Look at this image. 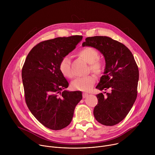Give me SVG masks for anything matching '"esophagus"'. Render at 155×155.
I'll use <instances>...</instances> for the list:
<instances>
[{
    "mask_svg": "<svg viewBox=\"0 0 155 155\" xmlns=\"http://www.w3.org/2000/svg\"><path fill=\"white\" fill-rule=\"evenodd\" d=\"M82 95H83V98H86L88 96V94L86 93H83Z\"/></svg>",
    "mask_w": 155,
    "mask_h": 155,
    "instance_id": "1",
    "label": "esophagus"
}]
</instances>
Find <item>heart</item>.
Returning <instances> with one entry per match:
<instances>
[{"instance_id":"1","label":"heart","mask_w":155,"mask_h":155,"mask_svg":"<svg viewBox=\"0 0 155 155\" xmlns=\"http://www.w3.org/2000/svg\"><path fill=\"white\" fill-rule=\"evenodd\" d=\"M78 56L89 64L90 71L96 75H100L104 71V62L100 59L99 53L95 48L90 47H86L81 48L78 52ZM59 69L61 74L65 78H72L74 77L71 67V60L69 56L63 57L59 64ZM96 82V78L91 75L86 77L79 78L71 83V87L74 90L87 91L94 86Z\"/></svg>"}]
</instances>
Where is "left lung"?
<instances>
[{"instance_id":"obj_1","label":"left lung","mask_w":155,"mask_h":155,"mask_svg":"<svg viewBox=\"0 0 155 155\" xmlns=\"http://www.w3.org/2000/svg\"><path fill=\"white\" fill-rule=\"evenodd\" d=\"M82 45L94 47L104 56V75L96 88L110 93L105 92V97L102 93L96 95L93 114L101 124L115 125L127 116L137 98L139 73L133 54L124 44L107 36L87 37Z\"/></svg>"}]
</instances>
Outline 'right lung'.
<instances>
[{"label":"right lung","instance_id":"right-lung-1","mask_svg":"<svg viewBox=\"0 0 155 155\" xmlns=\"http://www.w3.org/2000/svg\"><path fill=\"white\" fill-rule=\"evenodd\" d=\"M81 35L43 41L32 48L22 68L25 101L32 114L43 126L60 130L72 121L81 91H62L69 83L61 74V59L74 50Z\"/></svg>","mask_w":155,"mask_h":155}]
</instances>
